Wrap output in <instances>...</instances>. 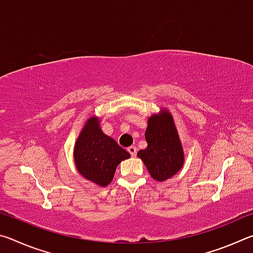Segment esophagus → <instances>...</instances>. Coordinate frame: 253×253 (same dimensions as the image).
<instances>
[{"mask_svg": "<svg viewBox=\"0 0 253 253\" xmlns=\"http://www.w3.org/2000/svg\"><path fill=\"white\" fill-rule=\"evenodd\" d=\"M128 152H129V154L132 157H135L137 154V148L135 146H130V147H128Z\"/></svg>", "mask_w": 253, "mask_h": 253, "instance_id": "34e87169", "label": "esophagus"}]
</instances>
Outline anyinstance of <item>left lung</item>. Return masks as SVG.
<instances>
[{"label": "left lung", "mask_w": 253, "mask_h": 253, "mask_svg": "<svg viewBox=\"0 0 253 253\" xmlns=\"http://www.w3.org/2000/svg\"><path fill=\"white\" fill-rule=\"evenodd\" d=\"M145 139L147 147L140 149L138 157L144 162L151 176L158 182L172 177L184 164V152L174 119L169 110L148 118Z\"/></svg>", "instance_id": "1"}]
</instances>
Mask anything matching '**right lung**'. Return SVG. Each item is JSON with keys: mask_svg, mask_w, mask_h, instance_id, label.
Returning <instances> with one entry per match:
<instances>
[{"mask_svg": "<svg viewBox=\"0 0 253 253\" xmlns=\"http://www.w3.org/2000/svg\"><path fill=\"white\" fill-rule=\"evenodd\" d=\"M75 163L84 178L107 186L119 163L130 157L116 140L102 132L97 117L89 118L75 144Z\"/></svg>", "mask_w": 253, "mask_h": 253, "instance_id": "obj_1", "label": "right lung"}]
</instances>
